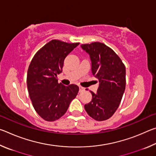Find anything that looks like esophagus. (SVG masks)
I'll list each match as a JSON object with an SVG mask.
<instances>
[{
    "mask_svg": "<svg viewBox=\"0 0 156 156\" xmlns=\"http://www.w3.org/2000/svg\"><path fill=\"white\" fill-rule=\"evenodd\" d=\"M83 91H84V88L81 86H79V92H83Z\"/></svg>",
    "mask_w": 156,
    "mask_h": 156,
    "instance_id": "34e87169",
    "label": "esophagus"
}]
</instances>
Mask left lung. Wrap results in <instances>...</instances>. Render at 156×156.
Listing matches in <instances>:
<instances>
[{"label": "left lung", "mask_w": 156, "mask_h": 156, "mask_svg": "<svg viewBox=\"0 0 156 156\" xmlns=\"http://www.w3.org/2000/svg\"><path fill=\"white\" fill-rule=\"evenodd\" d=\"M80 47L89 55L92 75L99 80L97 92L91 91V101L84 105V109L94 120H107L119 107L125 92V66L119 56L103 43L95 42Z\"/></svg>", "instance_id": "obj_1"}]
</instances>
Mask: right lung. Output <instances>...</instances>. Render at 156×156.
<instances>
[{"label": "right lung", "mask_w": 156, "mask_h": 156, "mask_svg": "<svg viewBox=\"0 0 156 156\" xmlns=\"http://www.w3.org/2000/svg\"><path fill=\"white\" fill-rule=\"evenodd\" d=\"M79 43L52 40L34 55L29 66L27 84L29 95L37 113L46 121H54L65 114L79 87L58 83L64 60Z\"/></svg>", "instance_id": "right-lung-1"}]
</instances>
